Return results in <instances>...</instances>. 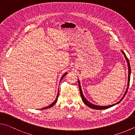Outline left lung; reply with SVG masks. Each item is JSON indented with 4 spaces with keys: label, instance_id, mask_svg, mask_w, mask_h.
Instances as JSON below:
<instances>
[{
    "label": "left lung",
    "instance_id": "obj_1",
    "mask_svg": "<svg viewBox=\"0 0 135 135\" xmlns=\"http://www.w3.org/2000/svg\"><path fill=\"white\" fill-rule=\"evenodd\" d=\"M122 53L124 54V56L125 57V58H126V60H127V65H128V68H129V75H128V84H127V90L126 91V93H125L124 95L123 96V97L121 100H120V101H119V102L115 103V104H114L113 105H108V106H99V105H94L93 104H91V103H89V101L88 100H86V98L84 97V96L83 95V93H82V89H81V85H80V82H79V81L78 80V84H79V90H80V93H81V98H82V101H83V102L85 104L88 106L89 107H90L91 108H93V109H96V110H104V109H107V108H110L113 107V106H114L115 105H116L117 104L119 103L120 101H122L123 99L124 98V97H125V95H126V93H127V90H128V88H129V84H130V78H131V65H130V63H129V59L127 57V56L126 54H125V53H124L123 51L122 50Z\"/></svg>",
    "mask_w": 135,
    "mask_h": 135
}]
</instances>
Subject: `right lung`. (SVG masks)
Segmentation results:
<instances>
[{
	"label": "right lung",
	"instance_id": "1",
	"mask_svg": "<svg viewBox=\"0 0 135 135\" xmlns=\"http://www.w3.org/2000/svg\"><path fill=\"white\" fill-rule=\"evenodd\" d=\"M66 74H67V73H66V74H64V75H63L62 77H61V79H62L64 76H65V75H66ZM61 80H60V81H61ZM58 97H59V93H58V94H57V97H56V100H55V101H54L53 103L51 104L50 105H49L48 107H44V108H42V109H47V108H50V107H53V105H54V104H55L56 103L57 101V98H58ZM42 109H41V110H42Z\"/></svg>",
	"mask_w": 135,
	"mask_h": 135
}]
</instances>
